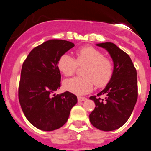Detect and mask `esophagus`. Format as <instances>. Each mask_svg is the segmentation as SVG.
I'll return each mask as SVG.
<instances>
[{"label": "esophagus", "mask_w": 151, "mask_h": 151, "mask_svg": "<svg viewBox=\"0 0 151 151\" xmlns=\"http://www.w3.org/2000/svg\"><path fill=\"white\" fill-rule=\"evenodd\" d=\"M77 99H78L79 102H83V101H86L87 99V98L83 97V96H78L77 97Z\"/></svg>", "instance_id": "1"}]
</instances>
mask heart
<instances>
[{"label":"heart","instance_id":"1","mask_svg":"<svg viewBox=\"0 0 151 151\" xmlns=\"http://www.w3.org/2000/svg\"><path fill=\"white\" fill-rule=\"evenodd\" d=\"M77 59L68 54L59 58L58 67L66 77L72 76L78 65H84V77H74L64 82V88L77 95H83L91 91L93 83L97 87L106 86L111 80L114 71L111 60L103 57V54L93 46H84L76 52Z\"/></svg>","mask_w":151,"mask_h":151}]
</instances>
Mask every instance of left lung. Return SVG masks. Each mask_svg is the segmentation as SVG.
Segmentation results:
<instances>
[{
    "mask_svg": "<svg viewBox=\"0 0 151 151\" xmlns=\"http://www.w3.org/2000/svg\"><path fill=\"white\" fill-rule=\"evenodd\" d=\"M96 46L110 54L114 62V71L111 80L97 97L90 96L96 107L89 115V119L97 129L114 131L128 121L137 102V70L129 55L114 43H102ZM102 95L105 96L104 99L99 97Z\"/></svg>",
    "mask_w": 151,
    "mask_h": 151,
    "instance_id": "obj_1",
    "label": "left lung"
}]
</instances>
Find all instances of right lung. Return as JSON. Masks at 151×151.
<instances>
[{
  "label": "right lung",
  "mask_w": 151,
  "mask_h": 151,
  "mask_svg": "<svg viewBox=\"0 0 151 151\" xmlns=\"http://www.w3.org/2000/svg\"><path fill=\"white\" fill-rule=\"evenodd\" d=\"M74 46L67 40H47L34 48L23 63L19 102L26 119L42 131L61 128L77 102V96L69 91L53 94L60 87L58 60Z\"/></svg>",
  "instance_id": "obj_1"
}]
</instances>
